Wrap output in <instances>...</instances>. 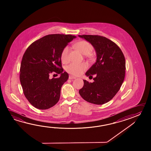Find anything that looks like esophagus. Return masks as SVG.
Instances as JSON below:
<instances>
[{"label": "esophagus", "mask_w": 151, "mask_h": 151, "mask_svg": "<svg viewBox=\"0 0 151 151\" xmlns=\"http://www.w3.org/2000/svg\"><path fill=\"white\" fill-rule=\"evenodd\" d=\"M69 79H76V77L72 76V75H70L69 76Z\"/></svg>", "instance_id": "obj_1"}]
</instances>
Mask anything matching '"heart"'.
I'll use <instances>...</instances> for the list:
<instances>
[{"label": "heart", "mask_w": 151, "mask_h": 151, "mask_svg": "<svg viewBox=\"0 0 151 151\" xmlns=\"http://www.w3.org/2000/svg\"><path fill=\"white\" fill-rule=\"evenodd\" d=\"M75 46L77 50L83 55L90 54L93 50V47L92 45L90 42L85 40L78 42L76 44ZM68 52L69 47L68 46H66L63 49L60 55V58L63 63H66L69 60ZM87 65L85 63H71L66 67V70L68 73L73 76H78L82 74L83 71H85Z\"/></svg>", "instance_id": "obj_1"}]
</instances>
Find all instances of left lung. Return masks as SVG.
Returning <instances> with one entry per match:
<instances>
[{"mask_svg": "<svg viewBox=\"0 0 151 151\" xmlns=\"http://www.w3.org/2000/svg\"><path fill=\"white\" fill-rule=\"evenodd\" d=\"M93 46L96 62L85 73L96 75L93 83L83 80L79 93L88 103L103 105L115 96L122 86L125 76V57L119 46L109 39L97 35H79Z\"/></svg>", "mask_w": 151, "mask_h": 151, "instance_id": "left-lung-1", "label": "left lung"}]
</instances>
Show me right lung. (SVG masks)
I'll return each instance as SVG.
<instances>
[{"instance_id": "right-lung-1", "label": "right lung", "mask_w": 151, "mask_h": 151, "mask_svg": "<svg viewBox=\"0 0 151 151\" xmlns=\"http://www.w3.org/2000/svg\"><path fill=\"white\" fill-rule=\"evenodd\" d=\"M76 38L70 35H48L33 42L26 50L20 81L26 99L35 108L48 109L58 103L61 87L68 78L61 66V51ZM53 72L61 76L50 79L49 74Z\"/></svg>"}]
</instances>
